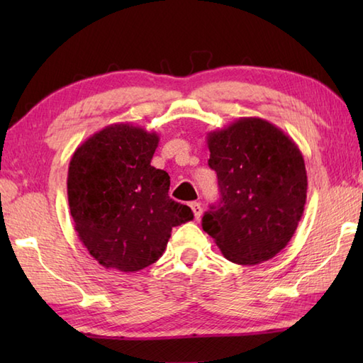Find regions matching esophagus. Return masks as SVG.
<instances>
[{"label":"esophagus","mask_w":363,"mask_h":363,"mask_svg":"<svg viewBox=\"0 0 363 363\" xmlns=\"http://www.w3.org/2000/svg\"><path fill=\"white\" fill-rule=\"evenodd\" d=\"M190 209L191 211H194V215H195V218L196 220H199V218H201V213H203V207H201V204H199V203H190Z\"/></svg>","instance_id":"obj_1"}]
</instances>
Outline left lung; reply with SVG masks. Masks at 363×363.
I'll use <instances>...</instances> for the list:
<instances>
[{"mask_svg":"<svg viewBox=\"0 0 363 363\" xmlns=\"http://www.w3.org/2000/svg\"><path fill=\"white\" fill-rule=\"evenodd\" d=\"M207 146L221 198L204 213L203 229L234 264L274 257L295 234L307 198L296 143L269 121L248 117L212 130Z\"/></svg>","mask_w":363,"mask_h":363,"instance_id":"obj_1","label":"left lung"}]
</instances>
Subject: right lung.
Returning a JSON list of instances; mask_svg holds the SVG:
<instances>
[{
  "label": "right lung",
  "instance_id": "obj_1",
  "mask_svg": "<svg viewBox=\"0 0 363 363\" xmlns=\"http://www.w3.org/2000/svg\"><path fill=\"white\" fill-rule=\"evenodd\" d=\"M156 133L115 123L76 148L68 204L79 240L99 265L134 273L164 254L172 229L194 220L168 196L169 176L151 165Z\"/></svg>",
  "mask_w": 363,
  "mask_h": 363
}]
</instances>
